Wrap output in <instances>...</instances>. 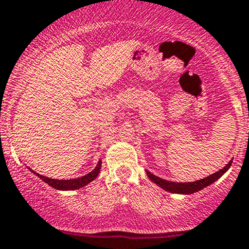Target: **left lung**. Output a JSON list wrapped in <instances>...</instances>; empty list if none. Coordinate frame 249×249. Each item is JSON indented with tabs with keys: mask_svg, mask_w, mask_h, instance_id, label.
<instances>
[{
	"mask_svg": "<svg viewBox=\"0 0 249 249\" xmlns=\"http://www.w3.org/2000/svg\"><path fill=\"white\" fill-rule=\"evenodd\" d=\"M231 162L232 160H230L229 163L227 164V165L224 166L223 169H220V170L217 171V173L212 174V175L207 176V178H201V180H198V181H194V182H171V181H166V180H163V178H158V176L153 175V174H151L150 171L146 170V174H147V176L150 178V180L152 182H155L156 184H158L160 187H162L163 189H165V191L170 192V193H178V194H193L196 193V192L200 191V189L205 188V187L210 186L211 183H213L214 181L218 180L220 176L223 175V174L225 173V171L228 170V169L230 168V165H231Z\"/></svg>",
	"mask_w": 249,
	"mask_h": 249,
	"instance_id": "obj_1",
	"label": "left lung"
}]
</instances>
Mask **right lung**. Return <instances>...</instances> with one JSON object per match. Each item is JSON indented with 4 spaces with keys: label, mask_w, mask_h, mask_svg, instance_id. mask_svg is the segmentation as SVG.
<instances>
[{
    "label": "right lung",
    "mask_w": 249,
    "mask_h": 249,
    "mask_svg": "<svg viewBox=\"0 0 249 249\" xmlns=\"http://www.w3.org/2000/svg\"><path fill=\"white\" fill-rule=\"evenodd\" d=\"M101 165H102V162L99 160L96 168H94L91 173H89L85 176H81V178H71V180H56V178H45V176H43V175H39V174L35 173L33 170L32 171H33V174H36L38 178H42L45 183H48L49 186H51L53 188L61 189V191H73V189L81 188V187L89 184V182L96 180V178L98 176L99 171H101Z\"/></svg>",
    "instance_id": "right-lung-1"
}]
</instances>
